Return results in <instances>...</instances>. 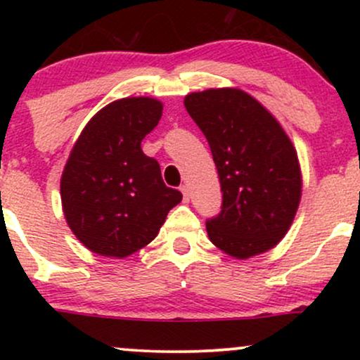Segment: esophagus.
<instances>
[{
  "label": "esophagus",
  "instance_id": "1",
  "mask_svg": "<svg viewBox=\"0 0 360 360\" xmlns=\"http://www.w3.org/2000/svg\"><path fill=\"white\" fill-rule=\"evenodd\" d=\"M181 193H183V198H184V201L186 203H188L189 201V189H188V186H181Z\"/></svg>",
  "mask_w": 360,
  "mask_h": 360
}]
</instances>
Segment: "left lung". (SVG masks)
<instances>
[{"instance_id":"1","label":"left lung","mask_w":360,"mask_h":360,"mask_svg":"<svg viewBox=\"0 0 360 360\" xmlns=\"http://www.w3.org/2000/svg\"><path fill=\"white\" fill-rule=\"evenodd\" d=\"M184 106L212 148L221 213L206 221L214 247L235 259L274 249L301 201L298 152L274 115L238 88L189 93Z\"/></svg>"}]
</instances>
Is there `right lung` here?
Listing matches in <instances>:
<instances>
[{
    "label": "right lung",
    "instance_id": "obj_1",
    "mask_svg": "<svg viewBox=\"0 0 360 360\" xmlns=\"http://www.w3.org/2000/svg\"><path fill=\"white\" fill-rule=\"evenodd\" d=\"M160 117L155 98H122L98 111L71 148L60 177L62 212L94 254L123 259L143 249L183 200L140 147Z\"/></svg>",
    "mask_w": 360,
    "mask_h": 360
}]
</instances>
